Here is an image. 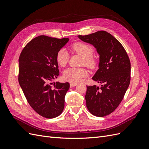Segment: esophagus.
I'll list each match as a JSON object with an SVG mask.
<instances>
[{"label":"esophagus","mask_w":149,"mask_h":149,"mask_svg":"<svg viewBox=\"0 0 149 149\" xmlns=\"http://www.w3.org/2000/svg\"><path fill=\"white\" fill-rule=\"evenodd\" d=\"M76 85H77V84H76V83H70V87H71V88H73V87L76 86Z\"/></svg>","instance_id":"34e87169"}]
</instances>
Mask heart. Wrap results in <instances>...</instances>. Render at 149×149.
I'll use <instances>...</instances> for the list:
<instances>
[{
  "mask_svg": "<svg viewBox=\"0 0 149 149\" xmlns=\"http://www.w3.org/2000/svg\"><path fill=\"white\" fill-rule=\"evenodd\" d=\"M71 49L73 52L78 54L83 57L81 64L89 68V69H94L97 65V61L95 57L92 56L93 53V48L89 45L77 42L71 46ZM68 54L64 49H61L56 54V61L61 67L65 66L68 62ZM63 78L73 83L80 81L83 78L88 76V71L84 68H68L63 72Z\"/></svg>",
  "mask_w": 149,
  "mask_h": 149,
  "instance_id": "1",
  "label": "heart"
}]
</instances>
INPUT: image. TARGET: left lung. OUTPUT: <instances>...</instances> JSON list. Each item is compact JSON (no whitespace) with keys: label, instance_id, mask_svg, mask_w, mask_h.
<instances>
[{"label":"left lung","instance_id":"left-lung-1","mask_svg":"<svg viewBox=\"0 0 149 149\" xmlns=\"http://www.w3.org/2000/svg\"><path fill=\"white\" fill-rule=\"evenodd\" d=\"M84 42L93 45L100 55L99 69L92 79L102 85L87 86L85 99L91 113L104 117L120 104L130 81V62L121 43L106 31L78 35Z\"/></svg>","mask_w":149,"mask_h":149}]
</instances>
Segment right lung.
Here are the masks:
<instances>
[{"instance_id": "1", "label": "right lung", "mask_w": 149, "mask_h": 149, "mask_svg": "<svg viewBox=\"0 0 149 149\" xmlns=\"http://www.w3.org/2000/svg\"><path fill=\"white\" fill-rule=\"evenodd\" d=\"M69 41L45 35L35 37L22 50L19 59V82L30 106L48 119L60 116L65 107L69 83H51L59 75L56 54Z\"/></svg>"}]
</instances>
